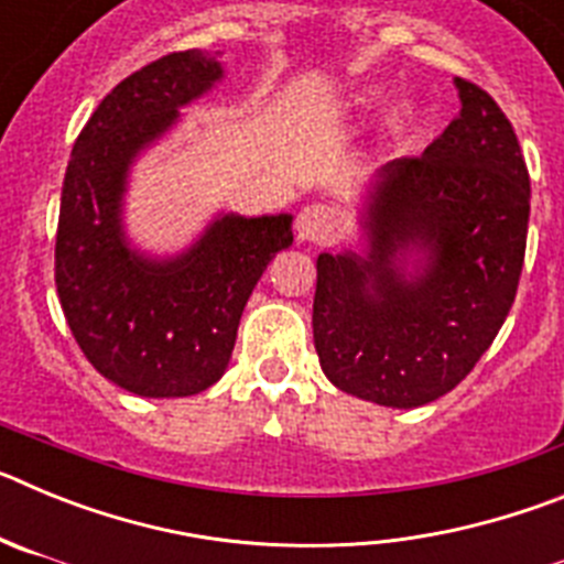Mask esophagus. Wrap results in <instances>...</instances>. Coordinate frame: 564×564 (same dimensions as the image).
<instances>
[{
  "label": "esophagus",
  "mask_w": 564,
  "mask_h": 564,
  "mask_svg": "<svg viewBox=\"0 0 564 564\" xmlns=\"http://www.w3.org/2000/svg\"><path fill=\"white\" fill-rule=\"evenodd\" d=\"M344 231V220L341 214L336 212L333 206H307L305 212L299 214L296 220V234L302 242H313V246H330L341 237Z\"/></svg>",
  "instance_id": "1"
}]
</instances>
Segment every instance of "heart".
<instances>
[{"label":"heart","mask_w":564,"mask_h":564,"mask_svg":"<svg viewBox=\"0 0 564 564\" xmlns=\"http://www.w3.org/2000/svg\"><path fill=\"white\" fill-rule=\"evenodd\" d=\"M381 98H383V93L378 87H361V89H356V93H350L341 107H344V112H350V115H367V112H372L378 104H381ZM410 123H412V109L398 107L387 115L383 129H387L392 138H398V134H403L406 129H410Z\"/></svg>","instance_id":"obj_1"}]
</instances>
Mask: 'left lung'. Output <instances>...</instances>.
I'll return each instance as SVG.
<instances>
[{
    "label": "left lung",
    "instance_id": "8db88e82",
    "mask_svg": "<svg viewBox=\"0 0 564 564\" xmlns=\"http://www.w3.org/2000/svg\"><path fill=\"white\" fill-rule=\"evenodd\" d=\"M460 115L421 158L378 169L364 253H318L313 341L347 395L412 410L475 370L514 305L531 183L514 127L455 78Z\"/></svg>",
    "mask_w": 564,
    "mask_h": 564
}]
</instances>
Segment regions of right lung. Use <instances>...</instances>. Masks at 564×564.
Listing matches in <instances>:
<instances>
[{
    "instance_id": "1",
    "label": "right lung",
    "mask_w": 564,
    "mask_h": 564,
    "mask_svg": "<svg viewBox=\"0 0 564 564\" xmlns=\"http://www.w3.org/2000/svg\"><path fill=\"white\" fill-rule=\"evenodd\" d=\"M223 78L203 50L147 64L98 104L69 154L56 234V291L89 364L141 398H186L223 378L259 276L293 242L291 214H220L186 251L129 246L123 194L134 158Z\"/></svg>"
}]
</instances>
